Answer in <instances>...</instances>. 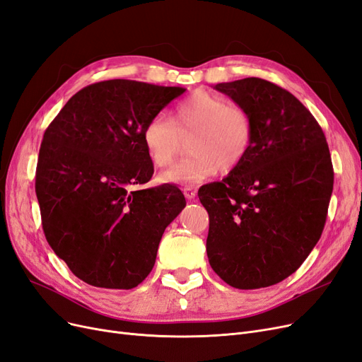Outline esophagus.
Returning <instances> with one entry per match:
<instances>
[{
    "mask_svg": "<svg viewBox=\"0 0 362 362\" xmlns=\"http://www.w3.org/2000/svg\"><path fill=\"white\" fill-rule=\"evenodd\" d=\"M183 194L186 198H188V200H192V198H195V195H197L195 189H192V188H183Z\"/></svg>",
    "mask_w": 362,
    "mask_h": 362,
    "instance_id": "1",
    "label": "esophagus"
}]
</instances>
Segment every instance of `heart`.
Listing matches in <instances>:
<instances>
[{
    "label": "heart",
    "instance_id": "heart-1",
    "mask_svg": "<svg viewBox=\"0 0 362 362\" xmlns=\"http://www.w3.org/2000/svg\"><path fill=\"white\" fill-rule=\"evenodd\" d=\"M189 135V151L177 164L160 174L167 183L194 185L218 170L231 171L247 158L254 139L251 114L240 105L207 91H195L180 100L168 117L156 112L147 120L143 141L155 167H167L179 155L183 138Z\"/></svg>",
    "mask_w": 362,
    "mask_h": 362
}]
</instances>
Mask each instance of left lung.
Returning <instances> with one entry per match:
<instances>
[{
	"instance_id": "8db88e82",
	"label": "left lung",
	"mask_w": 362,
	"mask_h": 362,
	"mask_svg": "<svg viewBox=\"0 0 362 362\" xmlns=\"http://www.w3.org/2000/svg\"><path fill=\"white\" fill-rule=\"evenodd\" d=\"M215 88L251 114L254 139L227 177L198 189L209 263L231 287H269L322 236L334 188L329 147L313 114L276 84L245 78Z\"/></svg>"
}]
</instances>
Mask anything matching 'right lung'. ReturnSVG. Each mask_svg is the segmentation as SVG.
<instances>
[{"mask_svg": "<svg viewBox=\"0 0 362 362\" xmlns=\"http://www.w3.org/2000/svg\"><path fill=\"white\" fill-rule=\"evenodd\" d=\"M185 90L102 81L69 99L45 131L36 168L43 231L84 283L129 290L153 269L186 202L176 185L141 188L153 176L143 129Z\"/></svg>", "mask_w": 362, "mask_h": 362, "instance_id": "add662e5", "label": "right lung"}]
</instances>
